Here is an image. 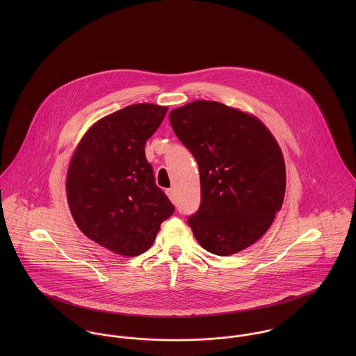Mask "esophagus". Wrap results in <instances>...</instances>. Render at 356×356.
Returning <instances> with one entry per match:
<instances>
[{
	"label": "esophagus",
	"mask_w": 356,
	"mask_h": 356,
	"mask_svg": "<svg viewBox=\"0 0 356 356\" xmlns=\"http://www.w3.org/2000/svg\"><path fill=\"white\" fill-rule=\"evenodd\" d=\"M165 195L168 196V199L172 202V203H175V191L171 188V189H167L165 191Z\"/></svg>",
	"instance_id": "34e87169"
}]
</instances>
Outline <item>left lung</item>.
Instances as JSON below:
<instances>
[{
  "label": "left lung",
  "mask_w": 356,
  "mask_h": 356,
  "mask_svg": "<svg viewBox=\"0 0 356 356\" xmlns=\"http://www.w3.org/2000/svg\"><path fill=\"white\" fill-rule=\"evenodd\" d=\"M168 119L199 164L202 202L188 219L196 240L219 256L252 245L284 203L285 161L275 138L257 118L222 102H189Z\"/></svg>",
  "instance_id": "left-lung-1"
}]
</instances>
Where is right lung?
Returning <instances> with one entry per match:
<instances>
[{"mask_svg":"<svg viewBox=\"0 0 356 356\" xmlns=\"http://www.w3.org/2000/svg\"><path fill=\"white\" fill-rule=\"evenodd\" d=\"M167 106L134 104L95 123L72 154L67 199L81 232L104 248L138 256L151 248L174 205L156 186L147 140Z\"/></svg>","mask_w":356,"mask_h":356,"instance_id":"obj_1","label":"right lung"}]
</instances>
